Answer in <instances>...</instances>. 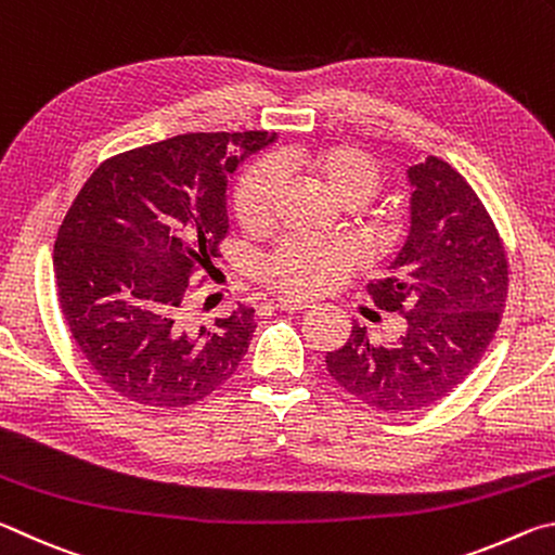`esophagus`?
I'll return each instance as SVG.
<instances>
[{
  "instance_id": "1",
  "label": "esophagus",
  "mask_w": 555,
  "mask_h": 555,
  "mask_svg": "<svg viewBox=\"0 0 555 555\" xmlns=\"http://www.w3.org/2000/svg\"><path fill=\"white\" fill-rule=\"evenodd\" d=\"M269 306L276 308V311H291V313H300V311H308V308H311L308 300H298V298H288V296L271 298Z\"/></svg>"
}]
</instances>
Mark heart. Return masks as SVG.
<instances>
[{
	"mask_svg": "<svg viewBox=\"0 0 555 555\" xmlns=\"http://www.w3.org/2000/svg\"><path fill=\"white\" fill-rule=\"evenodd\" d=\"M300 171L321 183L333 198L362 212L367 237L377 247H393L406 230L401 210L367 208L384 185V168L370 152L354 144L286 149L267 162L251 164L232 193V215L247 234H264L276 218L279 176ZM357 264V249L347 240H315L291 234L261 261V281L288 296H321L333 291Z\"/></svg>",
	"mask_w": 555,
	"mask_h": 555,
	"instance_id": "obj_1",
	"label": "heart"
}]
</instances>
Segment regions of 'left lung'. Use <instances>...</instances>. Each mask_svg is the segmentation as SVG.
Wrapping results in <instances>:
<instances>
[{
    "label": "left lung",
    "mask_w": 555,
    "mask_h": 555,
    "mask_svg": "<svg viewBox=\"0 0 555 555\" xmlns=\"http://www.w3.org/2000/svg\"><path fill=\"white\" fill-rule=\"evenodd\" d=\"M411 232L387 276L367 284L374 306L406 318L399 340L377 345L364 327L327 352L331 377L379 411H416L448 397L494 340L509 294L500 230L453 166H411Z\"/></svg>",
    "instance_id": "obj_1"
}]
</instances>
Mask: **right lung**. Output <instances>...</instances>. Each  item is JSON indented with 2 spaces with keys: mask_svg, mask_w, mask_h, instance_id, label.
Returning a JSON list of instances; mask_svg holds the SVG:
<instances>
[{
  "mask_svg": "<svg viewBox=\"0 0 555 555\" xmlns=\"http://www.w3.org/2000/svg\"><path fill=\"white\" fill-rule=\"evenodd\" d=\"M271 139L261 129L193 131L129 149L102 162L75 195L53 247L55 296L80 354L119 397L183 409L237 370L255 308L201 323L191 318L193 291L208 288L228 240L237 152H259Z\"/></svg>",
  "mask_w": 555,
  "mask_h": 555,
  "instance_id": "right-lung-1",
  "label": "right lung"
}]
</instances>
